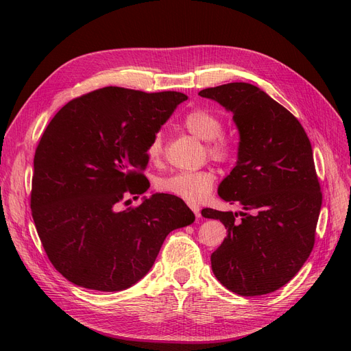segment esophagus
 Masks as SVG:
<instances>
[{"mask_svg": "<svg viewBox=\"0 0 351 351\" xmlns=\"http://www.w3.org/2000/svg\"><path fill=\"white\" fill-rule=\"evenodd\" d=\"M189 208L192 209V212L196 215V217H199L200 216V213H199V206L196 205V204H189Z\"/></svg>", "mask_w": 351, "mask_h": 351, "instance_id": "1", "label": "esophagus"}]
</instances>
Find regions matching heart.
Instances as JSON below:
<instances>
[{"label":"heart","mask_w":351,"mask_h":351,"mask_svg":"<svg viewBox=\"0 0 351 351\" xmlns=\"http://www.w3.org/2000/svg\"><path fill=\"white\" fill-rule=\"evenodd\" d=\"M183 125L188 132L197 139L209 142L208 154L215 160H228L232 156V145L225 138L220 136L223 131L222 119L206 109H193L183 119ZM151 162H158L163 154V134L156 132L146 149ZM215 175L210 171L196 172H175L168 176H162L156 180L158 191L169 193L176 197L197 204L204 200L213 188Z\"/></svg>","instance_id":"heart-1"}]
</instances>
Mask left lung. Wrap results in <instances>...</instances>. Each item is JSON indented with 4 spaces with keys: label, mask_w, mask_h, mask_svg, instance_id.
Here are the masks:
<instances>
[{
    "label": "left lung",
    "mask_w": 351,
    "mask_h": 351,
    "mask_svg": "<svg viewBox=\"0 0 351 351\" xmlns=\"http://www.w3.org/2000/svg\"><path fill=\"white\" fill-rule=\"evenodd\" d=\"M232 112L237 160L217 193L242 212L204 209L228 236L210 256L216 279L241 296L280 289L302 269L315 245L322 192L310 141L289 110L252 84L199 92Z\"/></svg>",
    "instance_id": "1"
}]
</instances>
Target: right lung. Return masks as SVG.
Segmentation results:
<instances>
[{"instance_id":"right-lung-1","label":"right lung","mask_w":351,"mask_h":351,"mask_svg":"<svg viewBox=\"0 0 351 351\" xmlns=\"http://www.w3.org/2000/svg\"><path fill=\"white\" fill-rule=\"evenodd\" d=\"M188 97L106 86L62 106L34 156L32 219L48 259L71 283L121 291L151 270L172 230L195 222L182 199L155 193L139 171L147 145ZM126 200L125 204H128Z\"/></svg>"}]
</instances>
